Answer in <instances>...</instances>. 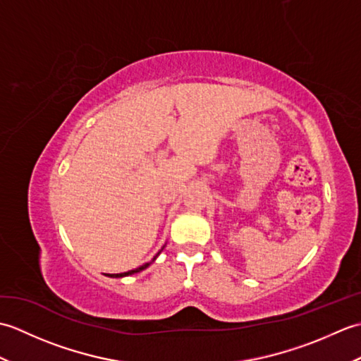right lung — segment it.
I'll return each instance as SVG.
<instances>
[{"label": "right lung", "instance_id": "obj_1", "mask_svg": "<svg viewBox=\"0 0 361 361\" xmlns=\"http://www.w3.org/2000/svg\"><path fill=\"white\" fill-rule=\"evenodd\" d=\"M158 256V255H157ZM157 256L153 257V260L157 259ZM150 264H144V265H141V267H137V268H135V270H130V271H126V273H119V274H106V276H110V278H124V276H128V274H135V273H140V271H142L144 268H147Z\"/></svg>", "mask_w": 361, "mask_h": 361}]
</instances>
